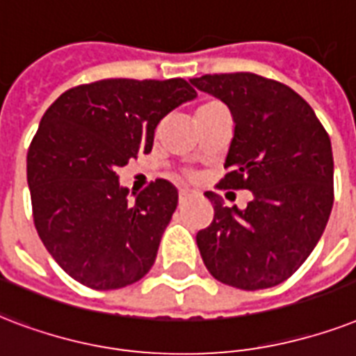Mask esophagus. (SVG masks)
Instances as JSON below:
<instances>
[{"mask_svg": "<svg viewBox=\"0 0 356 356\" xmlns=\"http://www.w3.org/2000/svg\"><path fill=\"white\" fill-rule=\"evenodd\" d=\"M193 195L189 191H180V195H178V202L180 204H186L189 198H191Z\"/></svg>", "mask_w": 356, "mask_h": 356, "instance_id": "obj_1", "label": "esophagus"}]
</instances>
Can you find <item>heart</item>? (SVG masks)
I'll return each instance as SVG.
<instances>
[{"label":"heart","mask_w":356,"mask_h":356,"mask_svg":"<svg viewBox=\"0 0 356 356\" xmlns=\"http://www.w3.org/2000/svg\"><path fill=\"white\" fill-rule=\"evenodd\" d=\"M213 106H217V104H204V106H200L197 109V115L198 113H202V111H206V109H209V107H213Z\"/></svg>","instance_id":"1"}]
</instances>
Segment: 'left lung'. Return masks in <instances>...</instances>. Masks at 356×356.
Instances as JSON below:
<instances>
[{"mask_svg":"<svg viewBox=\"0 0 356 356\" xmlns=\"http://www.w3.org/2000/svg\"><path fill=\"white\" fill-rule=\"evenodd\" d=\"M198 90L225 102L234 137L217 189H249L247 208L213 191V221L197 234L204 266L219 282L264 290L290 278L318 245L334 200L329 134L296 90L258 74H206Z\"/></svg>","mask_w":356,"mask_h":356,"instance_id":"left-lung-1","label":"left lung"}]
</instances>
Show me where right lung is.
<instances>
[{"instance_id":"obj_1","label":"right lung","mask_w":356,"mask_h":356,"mask_svg":"<svg viewBox=\"0 0 356 356\" xmlns=\"http://www.w3.org/2000/svg\"><path fill=\"white\" fill-rule=\"evenodd\" d=\"M197 90L186 79H102L48 107L27 152L33 221L44 247L74 280L118 290L154 266L178 204L167 180L128 202L117 169L148 154L159 120Z\"/></svg>"}]
</instances>
